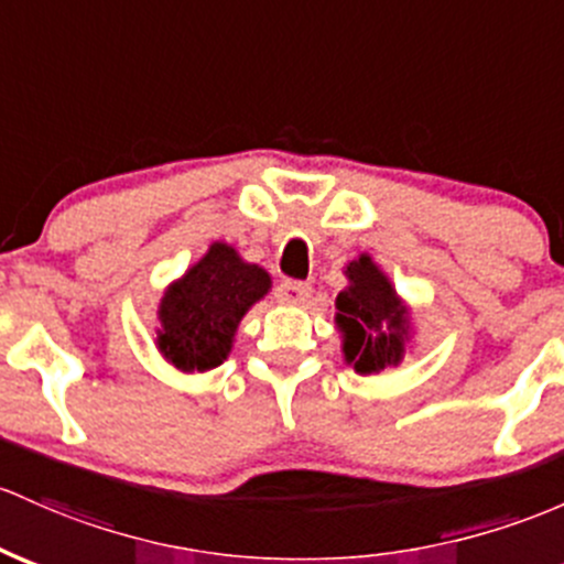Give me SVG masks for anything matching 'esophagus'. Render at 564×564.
<instances>
[{"mask_svg":"<svg viewBox=\"0 0 564 564\" xmlns=\"http://www.w3.org/2000/svg\"><path fill=\"white\" fill-rule=\"evenodd\" d=\"M275 296L283 305H302L311 296V283L302 281H281L275 289Z\"/></svg>","mask_w":564,"mask_h":564,"instance_id":"esophagus-1","label":"esophagus"}]
</instances>
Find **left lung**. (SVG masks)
I'll use <instances>...</instances> for the list:
<instances>
[{
    "label": "left lung",
    "instance_id": "left-lung-1",
    "mask_svg": "<svg viewBox=\"0 0 564 564\" xmlns=\"http://www.w3.org/2000/svg\"><path fill=\"white\" fill-rule=\"evenodd\" d=\"M348 286L337 294V329L343 332L345 361L358 375H375L404 358L410 339V307L399 300L388 275L369 253L345 268Z\"/></svg>",
    "mask_w": 564,
    "mask_h": 564
}]
</instances>
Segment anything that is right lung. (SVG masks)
<instances>
[{
    "label": "right lung",
    "mask_w": 564,
    "mask_h": 564,
    "mask_svg": "<svg viewBox=\"0 0 564 564\" xmlns=\"http://www.w3.org/2000/svg\"><path fill=\"white\" fill-rule=\"evenodd\" d=\"M272 281L227 243H212L206 257L165 289L160 300L158 350L182 372L216 369L232 350L240 318L270 292Z\"/></svg>",
    "instance_id": "1"
}]
</instances>
